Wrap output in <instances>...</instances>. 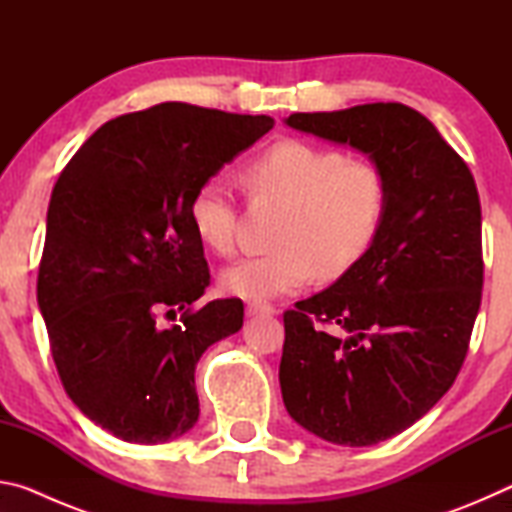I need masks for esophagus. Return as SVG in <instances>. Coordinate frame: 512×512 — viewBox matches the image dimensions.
Masks as SVG:
<instances>
[{
    "label": "esophagus",
    "instance_id": "esophagus-1",
    "mask_svg": "<svg viewBox=\"0 0 512 512\" xmlns=\"http://www.w3.org/2000/svg\"><path fill=\"white\" fill-rule=\"evenodd\" d=\"M246 314L248 316H273L275 314V307L266 305V302H248Z\"/></svg>",
    "mask_w": 512,
    "mask_h": 512
}]
</instances>
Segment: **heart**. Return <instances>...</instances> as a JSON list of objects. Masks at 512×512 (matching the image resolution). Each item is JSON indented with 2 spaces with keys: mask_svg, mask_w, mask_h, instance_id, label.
Here are the masks:
<instances>
[{
  "mask_svg": "<svg viewBox=\"0 0 512 512\" xmlns=\"http://www.w3.org/2000/svg\"><path fill=\"white\" fill-rule=\"evenodd\" d=\"M253 192L287 205L277 230V250L223 268L225 293L271 300L309 284L339 277L366 255L388 210V180L375 162L316 146L296 137L277 140L246 164ZM196 237L219 255L237 239V194L230 178L212 173L189 201Z\"/></svg>",
  "mask_w": 512,
  "mask_h": 512,
  "instance_id": "heart-1",
  "label": "heart"
}]
</instances>
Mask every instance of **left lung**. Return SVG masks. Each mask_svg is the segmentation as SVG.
<instances>
[{
    "instance_id": "8db88e82",
    "label": "left lung",
    "mask_w": 512,
    "mask_h": 512,
    "mask_svg": "<svg viewBox=\"0 0 512 512\" xmlns=\"http://www.w3.org/2000/svg\"><path fill=\"white\" fill-rule=\"evenodd\" d=\"M284 121L366 153L388 180L366 255L284 314L280 361L282 400L300 427L334 445H377L420 420L463 366L483 287L479 192L461 155L404 103Z\"/></svg>"
}]
</instances>
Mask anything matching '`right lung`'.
Returning a JSON list of instances; mask_svg holds the SVG:
<instances>
[{"mask_svg": "<svg viewBox=\"0 0 512 512\" xmlns=\"http://www.w3.org/2000/svg\"><path fill=\"white\" fill-rule=\"evenodd\" d=\"M273 124L178 101L128 112L74 153L51 192L38 273L51 357L69 400L126 443L192 429L196 363L244 325L239 298L194 309L210 268L189 201ZM164 310H183L181 323L160 328Z\"/></svg>", "mask_w": 512, "mask_h": 512, "instance_id": "obj_1", "label": "right lung"}]
</instances>
